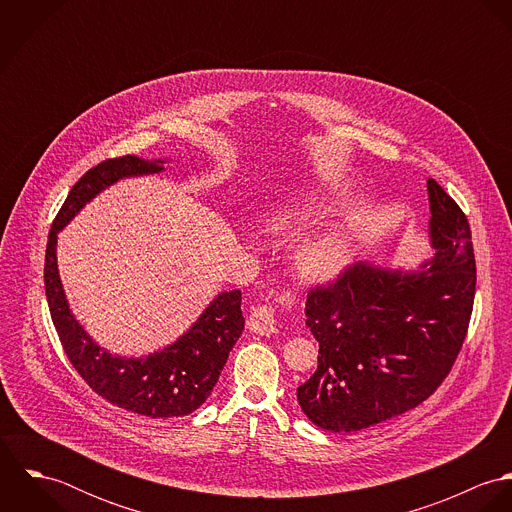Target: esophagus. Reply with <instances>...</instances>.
<instances>
[{"label": "esophagus", "mask_w": 512, "mask_h": 512, "mask_svg": "<svg viewBox=\"0 0 512 512\" xmlns=\"http://www.w3.org/2000/svg\"><path fill=\"white\" fill-rule=\"evenodd\" d=\"M248 329L252 333L270 337L274 335L276 329V317H274V309L270 305H260L256 309H252L250 317H248Z\"/></svg>", "instance_id": "obj_1"}]
</instances>
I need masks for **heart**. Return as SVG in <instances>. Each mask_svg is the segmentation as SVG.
I'll return each instance as SVG.
<instances>
[{"label":"heart","mask_w":512,"mask_h":512,"mask_svg":"<svg viewBox=\"0 0 512 512\" xmlns=\"http://www.w3.org/2000/svg\"><path fill=\"white\" fill-rule=\"evenodd\" d=\"M331 207L315 193H303L290 205H284L266 215L264 228L278 236L288 238L329 217ZM353 226L347 222L333 224L323 232H315L299 240L293 248L292 266L295 276L311 286L335 282L351 262L353 254Z\"/></svg>","instance_id":"1"}]
</instances>
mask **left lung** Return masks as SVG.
Here are the masks:
<instances>
[{
    "instance_id": "obj_1",
    "label": "left lung",
    "mask_w": 512,
    "mask_h": 512,
    "mask_svg": "<svg viewBox=\"0 0 512 512\" xmlns=\"http://www.w3.org/2000/svg\"><path fill=\"white\" fill-rule=\"evenodd\" d=\"M428 201L434 254L420 270L357 262L307 295L319 365L297 402L323 430L351 434L416 408L461 351L477 282L471 228L434 179Z\"/></svg>"
}]
</instances>
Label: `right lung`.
Segmentation results:
<instances>
[{
	"mask_svg": "<svg viewBox=\"0 0 512 512\" xmlns=\"http://www.w3.org/2000/svg\"><path fill=\"white\" fill-rule=\"evenodd\" d=\"M165 159L124 155L88 169L74 183L51 226L45 254V293L63 349L86 384L110 404L147 418L195 412L213 392L228 353L244 331L240 290L222 292L171 345L146 357H120L100 347L76 321L57 266L59 232L110 185L161 173Z\"/></svg>",
	"mask_w": 512,
	"mask_h": 512,
	"instance_id": "right-lung-1",
	"label": "right lung"
}]
</instances>
